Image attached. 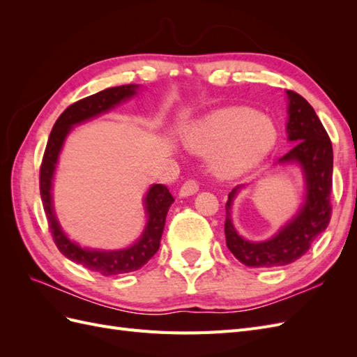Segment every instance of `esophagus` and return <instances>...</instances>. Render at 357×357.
Masks as SVG:
<instances>
[{"instance_id": "1", "label": "esophagus", "mask_w": 357, "mask_h": 357, "mask_svg": "<svg viewBox=\"0 0 357 357\" xmlns=\"http://www.w3.org/2000/svg\"><path fill=\"white\" fill-rule=\"evenodd\" d=\"M198 190H199L198 183L195 180L189 178V180H186L185 183H183V186L180 188L178 195L180 197H190V195H195Z\"/></svg>"}]
</instances>
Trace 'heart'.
Returning a JSON list of instances; mask_svg holds the SVG:
<instances>
[{
	"label": "heart",
	"instance_id": "b5f03b06",
	"mask_svg": "<svg viewBox=\"0 0 357 357\" xmlns=\"http://www.w3.org/2000/svg\"><path fill=\"white\" fill-rule=\"evenodd\" d=\"M277 137V128L268 116L231 107L193 123L183 142L193 153L215 151L213 169L222 177H238L261 164L274 149Z\"/></svg>",
	"mask_w": 357,
	"mask_h": 357
}]
</instances>
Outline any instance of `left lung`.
<instances>
[{"instance_id":"obj_1","label":"left lung","mask_w":357,"mask_h":357,"mask_svg":"<svg viewBox=\"0 0 357 357\" xmlns=\"http://www.w3.org/2000/svg\"><path fill=\"white\" fill-rule=\"evenodd\" d=\"M287 98L289 122L286 131L289 142L295 144L278 159V164H299L305 177V202L294 219L289 220L273 238L259 243L244 240L234 228L231 219L232 202L244 185L229 192L228 202L225 205L226 245L241 264L252 268H274L298 261L331 222L333 168L331 138L305 98L294 91H287Z\"/></svg>"}]
</instances>
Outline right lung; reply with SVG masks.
<instances>
[{
	"label": "right lung",
	"instance_id": "obj_1",
	"mask_svg": "<svg viewBox=\"0 0 357 357\" xmlns=\"http://www.w3.org/2000/svg\"><path fill=\"white\" fill-rule=\"evenodd\" d=\"M137 89L138 84L116 86V88H109L86 96V98L67 107L53 125L40 167V195L53 241H55L59 252L70 261L105 277L137 271L153 257L159 250L167 213L171 204L174 202V198H172L167 186L153 185L144 198L147 225L139 240L131 247L122 248V250H91V248H82L79 244L68 240V236L61 229L52 205V180L53 174H55L61 149L66 142V137L71 131V126L112 110L117 104L134 96Z\"/></svg>",
	"mask_w": 357,
	"mask_h": 357
}]
</instances>
